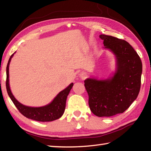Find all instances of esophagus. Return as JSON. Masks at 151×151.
<instances>
[{"label":"esophagus","instance_id":"1","mask_svg":"<svg viewBox=\"0 0 151 151\" xmlns=\"http://www.w3.org/2000/svg\"><path fill=\"white\" fill-rule=\"evenodd\" d=\"M86 76H87V75H86V73L84 72H82L80 74V77L82 79H85L86 78Z\"/></svg>","mask_w":151,"mask_h":151}]
</instances>
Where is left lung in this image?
I'll return each instance as SVG.
<instances>
[{"label":"left lung","mask_w":151,"mask_h":151,"mask_svg":"<svg viewBox=\"0 0 151 151\" xmlns=\"http://www.w3.org/2000/svg\"><path fill=\"white\" fill-rule=\"evenodd\" d=\"M104 49L116 57V70L106 80L87 78L84 86L89 96V106L98 117L121 114L136 100L141 87L142 63L138 54L127 41L101 34Z\"/></svg>","instance_id":"8db88e82"}]
</instances>
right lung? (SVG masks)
<instances>
[{
  "label": "right lung",
  "mask_w": 151,
  "mask_h": 151,
  "mask_svg": "<svg viewBox=\"0 0 151 151\" xmlns=\"http://www.w3.org/2000/svg\"><path fill=\"white\" fill-rule=\"evenodd\" d=\"M13 54L8 61L6 67V89L8 94L15 106L20 111V113L28 119H31L35 121L47 122L52 121L58 119L62 116L65 108V104L67 95L73 88V83H71L68 87H67L63 91H60L54 100L50 104L41 107H30L21 104L14 96L9 88V65L10 63L12 58L14 56Z\"/></svg>",
  "instance_id": "add662e5"
}]
</instances>
